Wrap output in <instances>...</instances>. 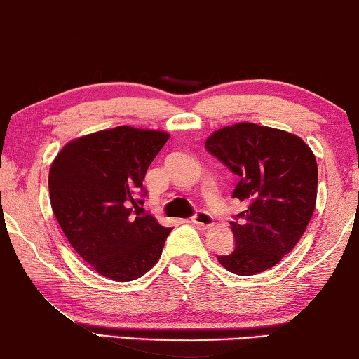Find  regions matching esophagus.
<instances>
[{
	"label": "esophagus",
	"instance_id": "esophagus-1",
	"mask_svg": "<svg viewBox=\"0 0 359 359\" xmlns=\"http://www.w3.org/2000/svg\"><path fill=\"white\" fill-rule=\"evenodd\" d=\"M192 222L201 229H211L215 226L213 216L208 215L207 211H198V213L192 218Z\"/></svg>",
	"mask_w": 359,
	"mask_h": 359
}]
</instances>
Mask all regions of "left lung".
I'll list each match as a JSON object with an SVG mask.
<instances>
[{
  "label": "left lung",
  "mask_w": 359,
  "mask_h": 359,
  "mask_svg": "<svg viewBox=\"0 0 359 359\" xmlns=\"http://www.w3.org/2000/svg\"><path fill=\"white\" fill-rule=\"evenodd\" d=\"M207 149L238 176L232 197L246 203L231 222L235 248L218 256L235 275H256L283 259L307 229L316 205L318 165L302 138L238 122L213 132Z\"/></svg>",
  "instance_id": "left-lung-1"
}]
</instances>
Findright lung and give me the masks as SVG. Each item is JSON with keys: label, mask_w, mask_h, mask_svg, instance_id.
<instances>
[{"label": "right lung", "mask_w": 359, "mask_h": 359, "mask_svg": "<svg viewBox=\"0 0 359 359\" xmlns=\"http://www.w3.org/2000/svg\"><path fill=\"white\" fill-rule=\"evenodd\" d=\"M170 133L119 126L68 141L49 170L52 211L74 251L103 277L154 267L170 227L143 213V180Z\"/></svg>", "instance_id": "right-lung-1"}]
</instances>
